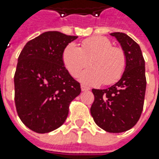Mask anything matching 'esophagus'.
Returning a JSON list of instances; mask_svg holds the SVG:
<instances>
[{
  "mask_svg": "<svg viewBox=\"0 0 159 159\" xmlns=\"http://www.w3.org/2000/svg\"><path fill=\"white\" fill-rule=\"evenodd\" d=\"M81 90H82L83 92H85V91H89V90H90V89H89V87H86V86H81Z\"/></svg>",
  "mask_w": 159,
  "mask_h": 159,
  "instance_id": "obj_1",
  "label": "esophagus"
}]
</instances>
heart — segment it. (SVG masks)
<instances>
[{
  "label": "heart",
  "mask_w": 159,
  "mask_h": 159,
  "mask_svg": "<svg viewBox=\"0 0 159 159\" xmlns=\"http://www.w3.org/2000/svg\"><path fill=\"white\" fill-rule=\"evenodd\" d=\"M62 59L70 75L76 78L80 72L91 66L80 76L84 84L112 85L122 77L126 66V57L122 48L112 46L106 37L96 36L86 39L79 48L70 43L64 48Z\"/></svg>",
  "instance_id": "b5f03b06"
}]
</instances>
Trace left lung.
<instances>
[{
	"instance_id": "8db88e82",
	"label": "left lung",
	"mask_w": 159,
	"mask_h": 159,
	"mask_svg": "<svg viewBox=\"0 0 159 159\" xmlns=\"http://www.w3.org/2000/svg\"><path fill=\"white\" fill-rule=\"evenodd\" d=\"M119 40L126 57L125 70L116 84L92 89L95 100L90 112L95 124L109 133H122L138 122L146 91L145 61L137 43L123 33L111 34Z\"/></svg>"
}]
</instances>
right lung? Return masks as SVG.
Wrapping results in <instances>:
<instances>
[{
	"label": "right lung",
	"instance_id": "1",
	"mask_svg": "<svg viewBox=\"0 0 159 159\" xmlns=\"http://www.w3.org/2000/svg\"><path fill=\"white\" fill-rule=\"evenodd\" d=\"M77 36L49 31L29 40L18 57L14 85L16 112L29 129L51 132L64 124L80 84L64 67V48Z\"/></svg>",
	"mask_w": 159,
	"mask_h": 159
}]
</instances>
